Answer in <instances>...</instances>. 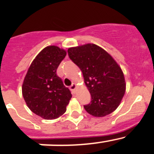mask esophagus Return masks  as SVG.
Returning <instances> with one entry per match:
<instances>
[{"instance_id": "1", "label": "esophagus", "mask_w": 154, "mask_h": 154, "mask_svg": "<svg viewBox=\"0 0 154 154\" xmlns=\"http://www.w3.org/2000/svg\"><path fill=\"white\" fill-rule=\"evenodd\" d=\"M76 88H77V85H76L75 83H73V84L70 86V89L72 91H75Z\"/></svg>"}]
</instances>
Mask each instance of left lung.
Segmentation results:
<instances>
[{"label":"left lung","mask_w":154,"mask_h":154,"mask_svg":"<svg viewBox=\"0 0 154 154\" xmlns=\"http://www.w3.org/2000/svg\"><path fill=\"white\" fill-rule=\"evenodd\" d=\"M68 57L83 72L91 102L84 105L88 113L103 117L120 104L125 93L124 74L112 57L103 48L87 44L68 50Z\"/></svg>","instance_id":"1"}]
</instances>
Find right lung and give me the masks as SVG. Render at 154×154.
Returning a JSON list of instances; mask_svg holds the SVG:
<instances>
[{"instance_id": "1", "label": "right lung", "mask_w": 154, "mask_h": 154, "mask_svg": "<svg viewBox=\"0 0 154 154\" xmlns=\"http://www.w3.org/2000/svg\"><path fill=\"white\" fill-rule=\"evenodd\" d=\"M66 51L48 46L31 63L22 85V94L29 109L47 120L60 117L71 98L68 88L57 74Z\"/></svg>"}]
</instances>
